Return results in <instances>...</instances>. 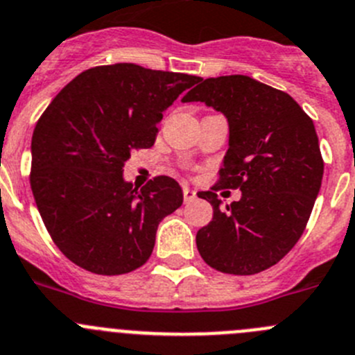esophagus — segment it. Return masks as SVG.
Returning a JSON list of instances; mask_svg holds the SVG:
<instances>
[{"label":"esophagus","mask_w":355,"mask_h":355,"mask_svg":"<svg viewBox=\"0 0 355 355\" xmlns=\"http://www.w3.org/2000/svg\"><path fill=\"white\" fill-rule=\"evenodd\" d=\"M194 198H196V191L191 187H187V185H184V201L185 203H191Z\"/></svg>","instance_id":"1"}]
</instances>
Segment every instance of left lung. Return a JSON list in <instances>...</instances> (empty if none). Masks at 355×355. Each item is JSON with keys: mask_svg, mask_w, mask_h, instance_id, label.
<instances>
[{"mask_svg": "<svg viewBox=\"0 0 355 355\" xmlns=\"http://www.w3.org/2000/svg\"><path fill=\"white\" fill-rule=\"evenodd\" d=\"M200 82L182 101L205 103L226 117L218 185L238 187L241 198L223 208L215 193H198L214 207L196 234L198 250L223 273H259L296 245L312 214L324 175L315 125L287 92L247 75Z\"/></svg>", "mask_w": 355, "mask_h": 355, "instance_id": "8db88e82", "label": "left lung"}]
</instances>
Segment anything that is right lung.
I'll use <instances>...</instances> for the list:
<instances>
[{"mask_svg": "<svg viewBox=\"0 0 355 355\" xmlns=\"http://www.w3.org/2000/svg\"><path fill=\"white\" fill-rule=\"evenodd\" d=\"M201 78L131 62L73 78L43 112L31 140V189L43 224L69 261L98 275L145 264L155 231L184 201L157 177L140 191L124 178L131 152L148 148L162 112Z\"/></svg>", "mask_w": 355, "mask_h": 355, "instance_id": "right-lung-1", "label": "right lung"}]
</instances>
